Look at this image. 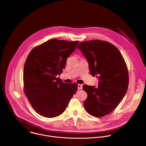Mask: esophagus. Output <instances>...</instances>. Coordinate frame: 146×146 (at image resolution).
I'll return each instance as SVG.
<instances>
[{
  "label": "esophagus",
  "instance_id": "esophagus-1",
  "mask_svg": "<svg viewBox=\"0 0 146 146\" xmlns=\"http://www.w3.org/2000/svg\"><path fill=\"white\" fill-rule=\"evenodd\" d=\"M78 89H82V85L81 84H78Z\"/></svg>",
  "mask_w": 146,
  "mask_h": 146
}]
</instances>
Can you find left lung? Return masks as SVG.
Segmentation results:
<instances>
[{
	"mask_svg": "<svg viewBox=\"0 0 146 146\" xmlns=\"http://www.w3.org/2000/svg\"><path fill=\"white\" fill-rule=\"evenodd\" d=\"M87 60L90 74L99 79V86L84 85L87 99L84 102L90 115L101 117L112 112L127 91L128 73L118 48L107 41L92 40L77 46Z\"/></svg>",
	"mask_w": 146,
	"mask_h": 146,
	"instance_id": "left-lung-1",
	"label": "left lung"
}]
</instances>
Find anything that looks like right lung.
<instances>
[{
	"label": "right lung",
	"instance_id": "1",
	"mask_svg": "<svg viewBox=\"0 0 146 146\" xmlns=\"http://www.w3.org/2000/svg\"><path fill=\"white\" fill-rule=\"evenodd\" d=\"M78 41L53 39L34 47L23 69L25 93L34 110L52 118L65 110L78 86L57 78L65 68L67 58L75 50Z\"/></svg>",
	"mask_w": 146,
	"mask_h": 146
}]
</instances>
